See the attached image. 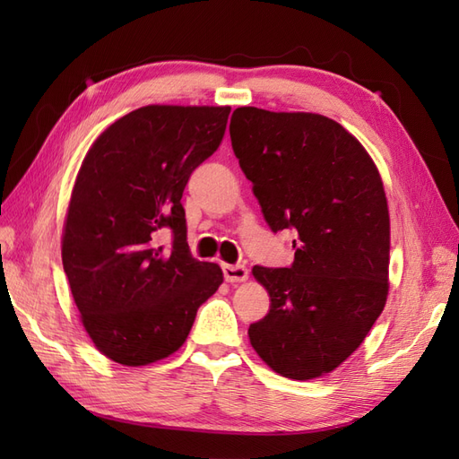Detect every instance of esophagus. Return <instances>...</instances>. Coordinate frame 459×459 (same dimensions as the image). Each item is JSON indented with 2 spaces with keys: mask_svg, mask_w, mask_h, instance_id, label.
I'll list each match as a JSON object with an SVG mask.
<instances>
[{
  "mask_svg": "<svg viewBox=\"0 0 459 459\" xmlns=\"http://www.w3.org/2000/svg\"><path fill=\"white\" fill-rule=\"evenodd\" d=\"M221 272H224L226 281H230V283L245 281L247 275H248L247 268L241 266V264H224V266H221Z\"/></svg>",
  "mask_w": 459,
  "mask_h": 459,
  "instance_id": "esophagus-1",
  "label": "esophagus"
}]
</instances>
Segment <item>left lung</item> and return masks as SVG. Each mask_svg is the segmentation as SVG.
<instances>
[{"label":"left lung","mask_w":459,"mask_h":459,"mask_svg":"<svg viewBox=\"0 0 459 459\" xmlns=\"http://www.w3.org/2000/svg\"><path fill=\"white\" fill-rule=\"evenodd\" d=\"M230 135L270 230L295 233L289 268H253L272 302L248 339L283 377H319L364 342L385 308L391 221L379 170L322 115L239 107Z\"/></svg>","instance_id":"8db88e82"}]
</instances>
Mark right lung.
Wrapping results in <instances>:
<instances>
[{"mask_svg": "<svg viewBox=\"0 0 459 459\" xmlns=\"http://www.w3.org/2000/svg\"><path fill=\"white\" fill-rule=\"evenodd\" d=\"M230 107L149 105L97 137L63 231V268L97 351L122 366L174 354L224 281L187 245L184 189L220 147ZM173 233L169 252L158 247Z\"/></svg>", "mask_w": 459, "mask_h": 459, "instance_id": "1", "label": "right lung"}]
</instances>
